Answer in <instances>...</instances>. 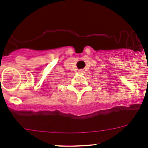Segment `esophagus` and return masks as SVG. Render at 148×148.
Here are the masks:
<instances>
[{
  "instance_id": "obj_1",
  "label": "esophagus",
  "mask_w": 148,
  "mask_h": 148,
  "mask_svg": "<svg viewBox=\"0 0 148 148\" xmlns=\"http://www.w3.org/2000/svg\"><path fill=\"white\" fill-rule=\"evenodd\" d=\"M84 71V69H79V74H83Z\"/></svg>"
}]
</instances>
